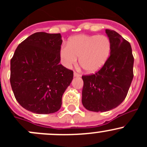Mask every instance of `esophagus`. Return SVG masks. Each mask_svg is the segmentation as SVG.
Returning a JSON list of instances; mask_svg holds the SVG:
<instances>
[{"mask_svg":"<svg viewBox=\"0 0 147 147\" xmlns=\"http://www.w3.org/2000/svg\"><path fill=\"white\" fill-rule=\"evenodd\" d=\"M74 76H77V77H78V76H80V74L77 73V72L74 71Z\"/></svg>","mask_w":147,"mask_h":147,"instance_id":"esophagus-1","label":"esophagus"}]
</instances>
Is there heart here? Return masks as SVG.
<instances>
[{
	"label": "heart",
	"mask_w": 147,
	"mask_h": 147,
	"mask_svg": "<svg viewBox=\"0 0 147 147\" xmlns=\"http://www.w3.org/2000/svg\"><path fill=\"white\" fill-rule=\"evenodd\" d=\"M111 42L106 35H78L62 46L60 56L67 67L76 63L86 72H94L106 63L111 54Z\"/></svg>",
	"instance_id": "obj_1"
}]
</instances>
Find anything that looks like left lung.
I'll return each instance as SVG.
<instances>
[{
  "label": "left lung",
  "mask_w": 147,
  "mask_h": 147,
  "mask_svg": "<svg viewBox=\"0 0 147 147\" xmlns=\"http://www.w3.org/2000/svg\"><path fill=\"white\" fill-rule=\"evenodd\" d=\"M111 51L103 67L95 74L82 76V104L96 112L109 111L125 99L134 77V56L129 42L113 30L106 29Z\"/></svg>",
  "instance_id": "1"
}]
</instances>
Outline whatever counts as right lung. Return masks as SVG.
<instances>
[{"mask_svg":"<svg viewBox=\"0 0 147 147\" xmlns=\"http://www.w3.org/2000/svg\"><path fill=\"white\" fill-rule=\"evenodd\" d=\"M60 33L37 32L25 39L11 60V82L16 99L28 111L48 114L60 109L62 96L74 77L60 64Z\"/></svg>","mask_w":147,"mask_h":147,"instance_id":"obj_1","label":"right lung"}]
</instances>
